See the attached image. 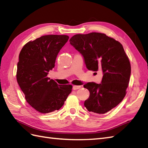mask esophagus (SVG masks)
Returning a JSON list of instances; mask_svg holds the SVG:
<instances>
[{
	"label": "esophagus",
	"mask_w": 148,
	"mask_h": 148,
	"mask_svg": "<svg viewBox=\"0 0 148 148\" xmlns=\"http://www.w3.org/2000/svg\"><path fill=\"white\" fill-rule=\"evenodd\" d=\"M81 88V86H73V90H78V89H79Z\"/></svg>",
	"instance_id": "34e87169"
}]
</instances>
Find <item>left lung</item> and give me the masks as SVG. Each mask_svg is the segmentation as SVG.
Wrapping results in <instances>:
<instances>
[{"label": "left lung", "instance_id": "obj_1", "mask_svg": "<svg viewBox=\"0 0 148 148\" xmlns=\"http://www.w3.org/2000/svg\"><path fill=\"white\" fill-rule=\"evenodd\" d=\"M70 44L83 57L90 71L103 73L101 83L88 82L84 85L90 97L84 105L89 112L103 114L118 105L126 94L131 67L122 45L105 34H77Z\"/></svg>", "mask_w": 148, "mask_h": 148}]
</instances>
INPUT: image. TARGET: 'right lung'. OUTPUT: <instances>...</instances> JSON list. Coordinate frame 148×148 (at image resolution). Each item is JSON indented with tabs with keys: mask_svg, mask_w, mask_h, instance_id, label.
I'll list each match as a JSON object with an SVG mask.
<instances>
[{
	"mask_svg": "<svg viewBox=\"0 0 148 148\" xmlns=\"http://www.w3.org/2000/svg\"><path fill=\"white\" fill-rule=\"evenodd\" d=\"M69 38L67 35L43 36L27 43L20 51L17 81L26 101L40 113L59 110L72 91L71 85H59L47 77Z\"/></svg>",
	"mask_w": 148,
	"mask_h": 148,
	"instance_id": "add662e5",
	"label": "right lung"
}]
</instances>
